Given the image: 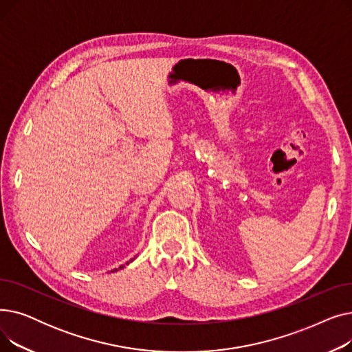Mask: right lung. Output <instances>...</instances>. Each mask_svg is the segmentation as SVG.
I'll return each mask as SVG.
<instances>
[{
	"instance_id": "1",
	"label": "right lung",
	"mask_w": 352,
	"mask_h": 352,
	"mask_svg": "<svg viewBox=\"0 0 352 352\" xmlns=\"http://www.w3.org/2000/svg\"><path fill=\"white\" fill-rule=\"evenodd\" d=\"M131 261H133V260H131ZM122 267H124V265H122ZM122 267H120V268H122Z\"/></svg>"
}]
</instances>
